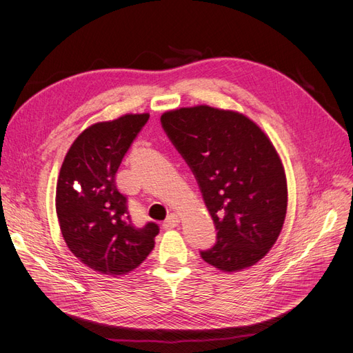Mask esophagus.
<instances>
[{
  "label": "esophagus",
  "mask_w": 353,
  "mask_h": 353,
  "mask_svg": "<svg viewBox=\"0 0 353 353\" xmlns=\"http://www.w3.org/2000/svg\"><path fill=\"white\" fill-rule=\"evenodd\" d=\"M178 223H179L178 215H175V213H170V215L163 222V228L165 230H172V228H175L178 225Z\"/></svg>",
  "instance_id": "1"
}]
</instances>
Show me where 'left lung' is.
Segmentation results:
<instances>
[{"mask_svg": "<svg viewBox=\"0 0 353 353\" xmlns=\"http://www.w3.org/2000/svg\"><path fill=\"white\" fill-rule=\"evenodd\" d=\"M160 122L193 170L218 231L203 261L223 272L259 262L287 212L284 168L270 138L248 116L210 105L170 110Z\"/></svg>", "mask_w": 353, "mask_h": 353, "instance_id": "left-lung-1", "label": "left lung"}]
</instances>
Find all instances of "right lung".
<instances>
[{
  "label": "right lung",
  "mask_w": 353,
  "mask_h": 353,
  "mask_svg": "<svg viewBox=\"0 0 353 353\" xmlns=\"http://www.w3.org/2000/svg\"><path fill=\"white\" fill-rule=\"evenodd\" d=\"M150 114H123L87 128L63 160L56 191L60 230L69 250L91 270L123 275L154 248L159 227H135L116 172Z\"/></svg>",
  "instance_id": "right-lung-1"
}]
</instances>
